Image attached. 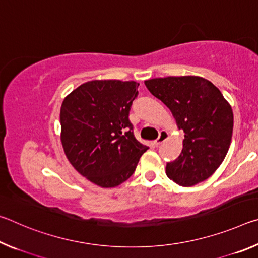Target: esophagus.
<instances>
[{
  "label": "esophagus",
  "mask_w": 258,
  "mask_h": 258,
  "mask_svg": "<svg viewBox=\"0 0 258 258\" xmlns=\"http://www.w3.org/2000/svg\"><path fill=\"white\" fill-rule=\"evenodd\" d=\"M168 139V132H166V131H160L159 132V137L157 138V140L155 141V143H156V146L158 147L159 145H161V143H163L165 140H167Z\"/></svg>",
  "instance_id": "34e87169"
}]
</instances>
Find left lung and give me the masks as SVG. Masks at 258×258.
Returning a JSON list of instances; mask_svg holds the SVG:
<instances>
[{
    "mask_svg": "<svg viewBox=\"0 0 258 258\" xmlns=\"http://www.w3.org/2000/svg\"><path fill=\"white\" fill-rule=\"evenodd\" d=\"M145 84L184 132L181 155L166 165L167 176L182 186L207 180L230 148L233 112L229 102L212 82L199 76L152 78Z\"/></svg>",
    "mask_w": 258,
    "mask_h": 258,
    "instance_id": "8db88e82",
    "label": "left lung"
}]
</instances>
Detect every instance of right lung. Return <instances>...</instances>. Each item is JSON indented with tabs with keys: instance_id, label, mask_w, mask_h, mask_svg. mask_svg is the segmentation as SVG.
<instances>
[{
	"instance_id": "add662e5",
	"label": "right lung",
	"mask_w": 258,
	"mask_h": 258,
	"mask_svg": "<svg viewBox=\"0 0 258 258\" xmlns=\"http://www.w3.org/2000/svg\"><path fill=\"white\" fill-rule=\"evenodd\" d=\"M138 86L117 80L86 82L61 104L64 154L81 175L99 186L125 182L148 150L135 139L128 119Z\"/></svg>"
}]
</instances>
